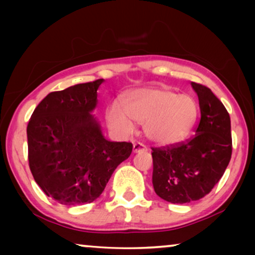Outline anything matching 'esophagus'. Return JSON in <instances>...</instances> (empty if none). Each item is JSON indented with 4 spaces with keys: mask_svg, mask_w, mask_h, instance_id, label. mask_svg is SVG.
Instances as JSON below:
<instances>
[{
    "mask_svg": "<svg viewBox=\"0 0 255 255\" xmlns=\"http://www.w3.org/2000/svg\"><path fill=\"white\" fill-rule=\"evenodd\" d=\"M141 151H147V147H146L144 144H141V142H135V144H133V152L134 153H138Z\"/></svg>",
    "mask_w": 255,
    "mask_h": 255,
    "instance_id": "1",
    "label": "esophagus"
}]
</instances>
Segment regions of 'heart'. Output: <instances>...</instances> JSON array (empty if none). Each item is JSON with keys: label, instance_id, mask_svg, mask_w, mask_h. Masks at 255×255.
Returning <instances> with one entry per match:
<instances>
[{"label": "heart", "instance_id": "obj_1", "mask_svg": "<svg viewBox=\"0 0 255 255\" xmlns=\"http://www.w3.org/2000/svg\"><path fill=\"white\" fill-rule=\"evenodd\" d=\"M197 116V102L191 96L167 88H142L124 100L123 109L114 104L108 111V122L122 134L131 133L134 122L145 123L144 131L149 140L168 146L182 141L190 133Z\"/></svg>", "mask_w": 255, "mask_h": 255}]
</instances>
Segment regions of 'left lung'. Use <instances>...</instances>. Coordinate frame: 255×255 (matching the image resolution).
<instances>
[{
  "instance_id": "8db88e82",
  "label": "left lung",
  "mask_w": 255,
  "mask_h": 255,
  "mask_svg": "<svg viewBox=\"0 0 255 255\" xmlns=\"http://www.w3.org/2000/svg\"><path fill=\"white\" fill-rule=\"evenodd\" d=\"M201 109L196 134L186 141L152 147V183L159 197L170 203L203 198L218 183L232 154L231 120L210 88L191 82Z\"/></svg>"
}]
</instances>
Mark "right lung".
Listing matches in <instances>:
<instances>
[{
  "mask_svg": "<svg viewBox=\"0 0 255 255\" xmlns=\"http://www.w3.org/2000/svg\"><path fill=\"white\" fill-rule=\"evenodd\" d=\"M104 80L52 92L26 128L30 170L45 195L60 204L90 203L132 152L131 142L109 141L90 114Z\"/></svg>",
  "mask_w": 255,
  "mask_h": 255,
  "instance_id": "obj_1",
  "label": "right lung"
}]
</instances>
